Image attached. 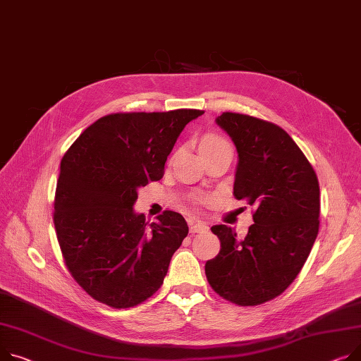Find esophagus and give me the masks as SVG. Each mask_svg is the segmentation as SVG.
I'll list each match as a JSON object with an SVG mask.
<instances>
[{
    "label": "esophagus",
    "mask_w": 361,
    "mask_h": 361,
    "mask_svg": "<svg viewBox=\"0 0 361 361\" xmlns=\"http://www.w3.org/2000/svg\"><path fill=\"white\" fill-rule=\"evenodd\" d=\"M207 231H209V226L202 221H196L190 225L191 233H202V232H207Z\"/></svg>",
    "instance_id": "obj_1"
}]
</instances>
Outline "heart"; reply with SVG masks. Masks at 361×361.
<instances>
[{"label": "heart", "mask_w": 361, "mask_h": 361, "mask_svg": "<svg viewBox=\"0 0 361 361\" xmlns=\"http://www.w3.org/2000/svg\"><path fill=\"white\" fill-rule=\"evenodd\" d=\"M226 145V142L216 135H206L200 140V148H209V147H219Z\"/></svg>", "instance_id": "heart-1"}]
</instances>
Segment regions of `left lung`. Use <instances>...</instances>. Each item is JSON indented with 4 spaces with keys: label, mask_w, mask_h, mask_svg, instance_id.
<instances>
[{
    "label": "left lung",
    "mask_w": 361,
    "mask_h": 361,
    "mask_svg": "<svg viewBox=\"0 0 361 361\" xmlns=\"http://www.w3.org/2000/svg\"><path fill=\"white\" fill-rule=\"evenodd\" d=\"M235 143L233 195L255 207L245 238L214 225L221 251L204 266L212 289L241 306L281 295L302 270L319 229V184L295 140L264 120L224 113L216 117Z\"/></svg>",
    "instance_id": "8db88e82"
}]
</instances>
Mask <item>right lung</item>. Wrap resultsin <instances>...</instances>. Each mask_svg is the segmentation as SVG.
I'll list each match as a JSON object with an SVG mask.
<instances>
[{"label":"right lung","instance_id":"1","mask_svg":"<svg viewBox=\"0 0 361 361\" xmlns=\"http://www.w3.org/2000/svg\"><path fill=\"white\" fill-rule=\"evenodd\" d=\"M202 110L116 113L87 128L61 161L54 222L66 267L95 300L132 307L164 281L188 233L166 210L148 225L137 190L164 176L166 157Z\"/></svg>","mask_w":361,"mask_h":361}]
</instances>
